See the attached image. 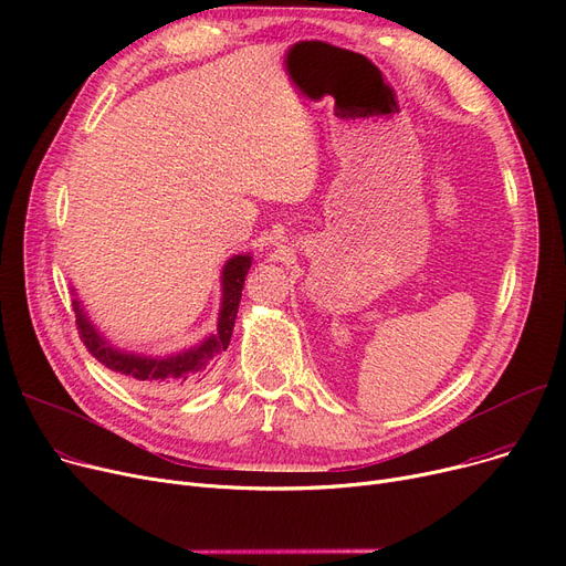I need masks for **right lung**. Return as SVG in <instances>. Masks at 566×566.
Here are the masks:
<instances>
[{
	"label": "right lung",
	"instance_id": "obj_1",
	"mask_svg": "<svg viewBox=\"0 0 566 566\" xmlns=\"http://www.w3.org/2000/svg\"><path fill=\"white\" fill-rule=\"evenodd\" d=\"M250 265V254H238L227 261L222 273V310L218 318V333L190 350L169 355V358H144V355L116 350L96 333L94 325L86 321V316L80 310V303L73 301L77 335L84 342L86 350L92 353L101 365H105L114 374L126 376L130 382L139 385V388L160 395L188 392L211 376L218 358L231 342L238 303H241V293Z\"/></svg>",
	"mask_w": 566,
	"mask_h": 566
}]
</instances>
